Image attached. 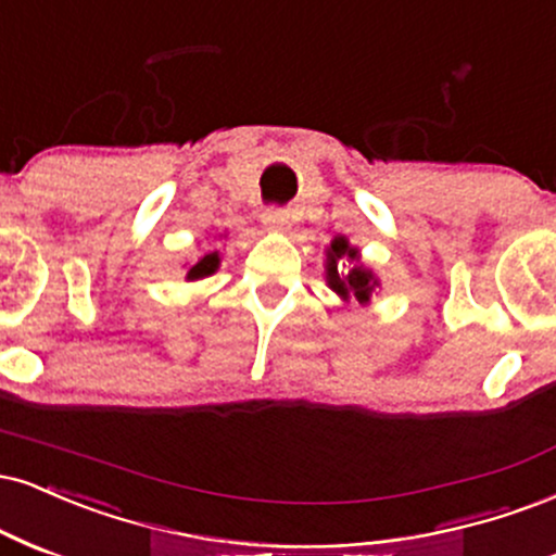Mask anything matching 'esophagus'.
<instances>
[{"instance_id":"esophagus-1","label":"esophagus","mask_w":556,"mask_h":556,"mask_svg":"<svg viewBox=\"0 0 556 556\" xmlns=\"http://www.w3.org/2000/svg\"><path fill=\"white\" fill-rule=\"evenodd\" d=\"M261 219H264V225L269 227V230H287V227H290V214L285 210H266Z\"/></svg>"}]
</instances>
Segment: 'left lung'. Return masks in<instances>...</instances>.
<instances>
[{
    "label": "left lung",
    "instance_id": "1",
    "mask_svg": "<svg viewBox=\"0 0 556 556\" xmlns=\"http://www.w3.org/2000/svg\"><path fill=\"white\" fill-rule=\"evenodd\" d=\"M344 260L353 261V269L344 275L341 264ZM326 282L342 300L354 298L359 305L370 303V295L376 292L378 279L370 269L359 264V251L352 249L346 238H333L329 251H326Z\"/></svg>",
    "mask_w": 556,
    "mask_h": 556
}]
</instances>
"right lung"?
Instances as JSON below:
<instances>
[{"label":"right lung","instance_id":"1","mask_svg":"<svg viewBox=\"0 0 556 556\" xmlns=\"http://www.w3.org/2000/svg\"><path fill=\"white\" fill-rule=\"evenodd\" d=\"M217 269H219V251L204 253V256L191 266L189 274H186V279H204V277H210V274L217 271Z\"/></svg>","mask_w":556,"mask_h":556}]
</instances>
